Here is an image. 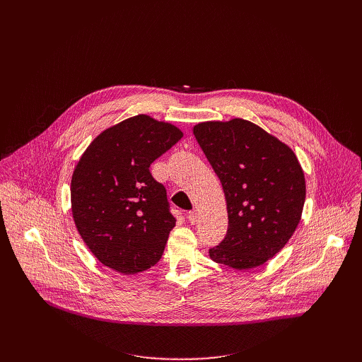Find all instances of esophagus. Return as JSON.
Wrapping results in <instances>:
<instances>
[{
  "label": "esophagus",
  "instance_id": "1",
  "mask_svg": "<svg viewBox=\"0 0 362 362\" xmlns=\"http://www.w3.org/2000/svg\"><path fill=\"white\" fill-rule=\"evenodd\" d=\"M187 219H189V222H190L192 225H194L196 221H197V212H196V211L189 212V214H187Z\"/></svg>",
  "mask_w": 362,
  "mask_h": 362
}]
</instances>
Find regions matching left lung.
I'll return each instance as SVG.
<instances>
[{"mask_svg": "<svg viewBox=\"0 0 362 362\" xmlns=\"http://www.w3.org/2000/svg\"><path fill=\"white\" fill-rule=\"evenodd\" d=\"M193 134L221 179L228 232L211 259L252 269L274 257L293 235L306 186L293 150L257 124L232 119L203 122Z\"/></svg>", "mask_w": 362, "mask_h": 362, "instance_id": "8db88e82", "label": "left lung"}]
</instances>
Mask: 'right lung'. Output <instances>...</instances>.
I'll return each instance as SVG.
<instances>
[{"label":"right lung","instance_id":"1","mask_svg":"<svg viewBox=\"0 0 362 362\" xmlns=\"http://www.w3.org/2000/svg\"><path fill=\"white\" fill-rule=\"evenodd\" d=\"M182 137L175 124L137 115L101 132L81 154L71 177V214L105 267L134 275L160 261L176 219L148 168Z\"/></svg>","mask_w":362,"mask_h":362}]
</instances>
